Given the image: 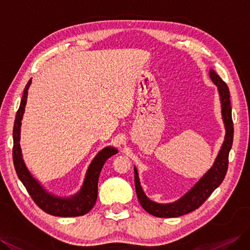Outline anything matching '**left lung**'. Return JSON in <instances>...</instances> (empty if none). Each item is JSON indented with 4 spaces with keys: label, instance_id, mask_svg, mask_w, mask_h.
I'll list each match as a JSON object with an SVG mask.
<instances>
[{
    "label": "left lung",
    "instance_id": "obj_1",
    "mask_svg": "<svg viewBox=\"0 0 250 250\" xmlns=\"http://www.w3.org/2000/svg\"><path fill=\"white\" fill-rule=\"evenodd\" d=\"M210 78L213 83L218 88L221 103V113L225 126V137L222 146L217 155L213 166L208 169V172L201 178L194 186H193L186 194L179 200L171 204H158L150 200L142 190L140 185L138 171L134 167L135 172V188L137 197L142 208L152 216L161 217V218H171L188 214L196 210L208 198L213 191L219 187V185L224 180L229 167V154L232 146L233 138V125L231 119V107L229 100V90L228 85L222 79L216 74L214 69H210Z\"/></svg>",
    "mask_w": 250,
    "mask_h": 250
}]
</instances>
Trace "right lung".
Returning a JSON list of instances; mask_svg holds the SVG:
<instances>
[{
  "label": "right lung",
  "mask_w": 250,
  "mask_h": 250,
  "mask_svg": "<svg viewBox=\"0 0 250 250\" xmlns=\"http://www.w3.org/2000/svg\"><path fill=\"white\" fill-rule=\"evenodd\" d=\"M31 83L32 79L29 80L25 90H23L22 99L14 120L12 155L15 171H17L19 179L23 184V186L26 187L30 196L34 200V203L45 213L58 217L83 216L94 207L96 198H98V183L102 168L110 157L117 154V149L115 147L107 146L95 156L87 169L82 188L74 196L59 197L47 192L28 170L22 160L21 148L20 146L21 119L23 112H25L28 89Z\"/></svg>",
  "instance_id": "add662e5"
}]
</instances>
